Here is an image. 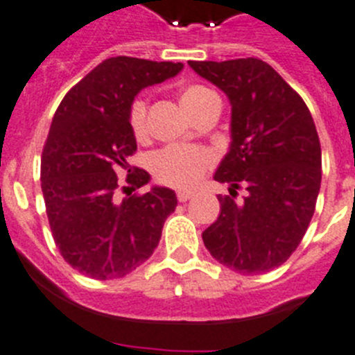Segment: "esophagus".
<instances>
[{
    "label": "esophagus",
    "mask_w": 355,
    "mask_h": 355,
    "mask_svg": "<svg viewBox=\"0 0 355 355\" xmlns=\"http://www.w3.org/2000/svg\"><path fill=\"white\" fill-rule=\"evenodd\" d=\"M193 196H194V194L189 193V191H178V193H177V200L180 201V203H185V201H189Z\"/></svg>",
    "instance_id": "obj_1"
}]
</instances>
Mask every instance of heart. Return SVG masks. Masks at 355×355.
I'll use <instances>...</instances> for the list:
<instances>
[{
    "mask_svg": "<svg viewBox=\"0 0 355 355\" xmlns=\"http://www.w3.org/2000/svg\"><path fill=\"white\" fill-rule=\"evenodd\" d=\"M217 97L203 85H185L180 90V102L193 116L210 98ZM127 122L134 139L145 141L148 136V102L143 95L134 97L127 111ZM214 154L203 146L170 145L157 150L150 159V170L159 184L191 189L196 187L214 164Z\"/></svg>",
    "mask_w": 355,
    "mask_h": 355,
    "instance_id": "b5f03b06",
    "label": "heart"
}]
</instances>
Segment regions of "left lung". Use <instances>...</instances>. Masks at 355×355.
<instances>
[{
    "label": "left lung",
    "instance_id": "obj_1",
    "mask_svg": "<svg viewBox=\"0 0 355 355\" xmlns=\"http://www.w3.org/2000/svg\"><path fill=\"white\" fill-rule=\"evenodd\" d=\"M232 102V146L217 182L221 214L201 233L219 263L241 274H263L285 263L311 221L322 180L317 127L302 97L258 58L189 62ZM244 187L248 194L234 200Z\"/></svg>",
    "mask_w": 355,
    "mask_h": 355
}]
</instances>
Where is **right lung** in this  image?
<instances>
[{"instance_id":"1","label":"right lung","mask_w":355,"mask_h":355,"mask_svg":"<svg viewBox=\"0 0 355 355\" xmlns=\"http://www.w3.org/2000/svg\"><path fill=\"white\" fill-rule=\"evenodd\" d=\"M182 63L129 56L104 60L72 86L54 113L40 162L44 201L63 260L94 279L123 277L148 260L177 196L139 189L150 175L129 164L136 139L127 111L141 88L166 81ZM128 171L131 193L118 200L116 175Z\"/></svg>"}]
</instances>
